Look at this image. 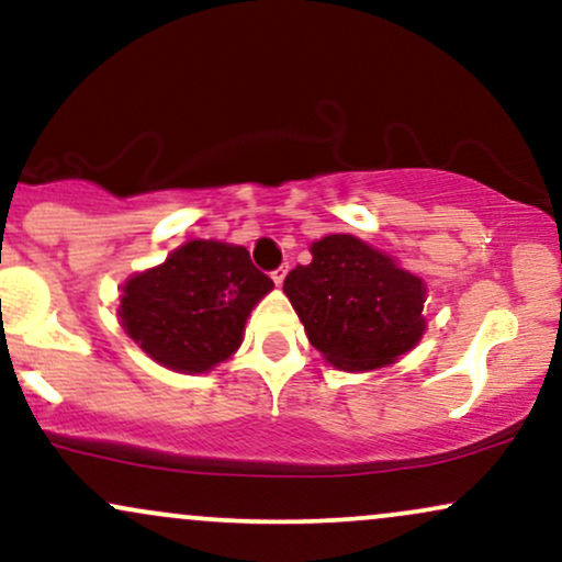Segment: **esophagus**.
<instances>
[{"mask_svg": "<svg viewBox=\"0 0 562 562\" xmlns=\"http://www.w3.org/2000/svg\"><path fill=\"white\" fill-rule=\"evenodd\" d=\"M285 274H288V267H285V263H282V267H277L274 272H272L274 285H282V280H285Z\"/></svg>", "mask_w": 562, "mask_h": 562, "instance_id": "obj_1", "label": "esophagus"}]
</instances>
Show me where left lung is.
<instances>
[{"instance_id": "8db88e82", "label": "left lung", "mask_w": 562, "mask_h": 562, "mask_svg": "<svg viewBox=\"0 0 562 562\" xmlns=\"http://www.w3.org/2000/svg\"><path fill=\"white\" fill-rule=\"evenodd\" d=\"M282 290L312 346L338 370L391 364L425 330L420 277L351 235L314 243L312 263H299Z\"/></svg>"}]
</instances>
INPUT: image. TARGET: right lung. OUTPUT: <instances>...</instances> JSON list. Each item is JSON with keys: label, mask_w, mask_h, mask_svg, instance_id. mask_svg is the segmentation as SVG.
I'll return each mask as SVG.
<instances>
[{"label": "right lung", "mask_w": 562, "mask_h": 562, "mask_svg": "<svg viewBox=\"0 0 562 562\" xmlns=\"http://www.w3.org/2000/svg\"><path fill=\"white\" fill-rule=\"evenodd\" d=\"M274 282L243 245L192 240L160 267L134 274L121 322L134 344L177 372H205L237 351L250 308Z\"/></svg>", "instance_id": "right-lung-1"}]
</instances>
